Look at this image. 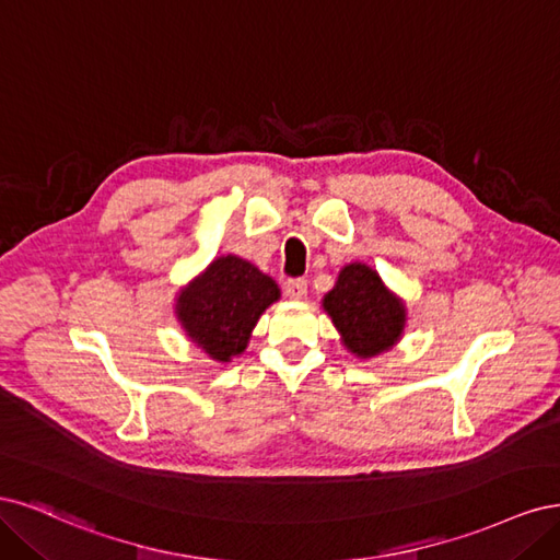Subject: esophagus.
<instances>
[{
  "label": "esophagus",
  "instance_id": "esophagus-1",
  "mask_svg": "<svg viewBox=\"0 0 560 560\" xmlns=\"http://www.w3.org/2000/svg\"><path fill=\"white\" fill-rule=\"evenodd\" d=\"M283 291H285V295H288V298L302 300V298L306 295V279H302V277L288 279V281L283 283Z\"/></svg>",
  "mask_w": 560,
  "mask_h": 560
}]
</instances>
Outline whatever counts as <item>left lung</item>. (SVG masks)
I'll return each instance as SVG.
<instances>
[{
	"mask_svg": "<svg viewBox=\"0 0 560 560\" xmlns=\"http://www.w3.org/2000/svg\"><path fill=\"white\" fill-rule=\"evenodd\" d=\"M323 306L345 337V345L363 358L393 347L405 326V306L388 295L374 269L360 262L341 269Z\"/></svg>",
	"mask_w": 560,
	"mask_h": 560,
	"instance_id": "left-lung-1",
	"label": "left lung"
}]
</instances>
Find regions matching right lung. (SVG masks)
Here are the masks:
<instances>
[{"mask_svg": "<svg viewBox=\"0 0 560 560\" xmlns=\"http://www.w3.org/2000/svg\"><path fill=\"white\" fill-rule=\"evenodd\" d=\"M275 300L279 288L272 279L237 256H225L182 293L176 310L195 345L228 363L246 349L250 330Z\"/></svg>", "mask_w": 560, "mask_h": 560, "instance_id": "add662e5", "label": "right lung"}]
</instances>
